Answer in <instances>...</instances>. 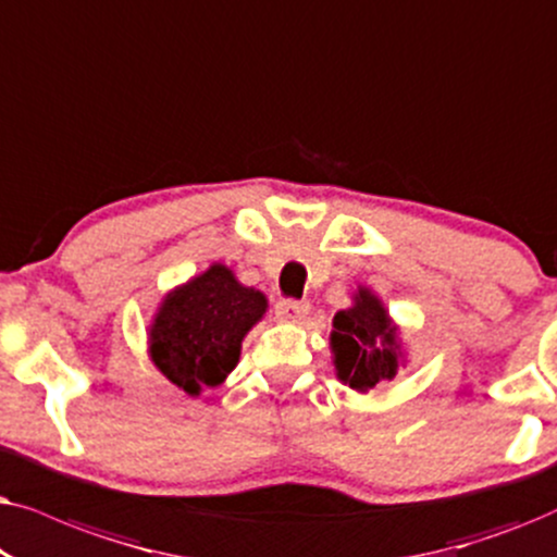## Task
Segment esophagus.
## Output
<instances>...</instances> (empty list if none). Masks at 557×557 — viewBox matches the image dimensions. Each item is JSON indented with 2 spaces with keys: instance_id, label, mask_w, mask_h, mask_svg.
Segmentation results:
<instances>
[{
  "instance_id": "esophagus-1",
  "label": "esophagus",
  "mask_w": 557,
  "mask_h": 557,
  "mask_svg": "<svg viewBox=\"0 0 557 557\" xmlns=\"http://www.w3.org/2000/svg\"><path fill=\"white\" fill-rule=\"evenodd\" d=\"M310 306L306 300H295V298H283L274 306V315L285 323H300L302 318L308 315Z\"/></svg>"
}]
</instances>
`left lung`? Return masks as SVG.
Segmentation results:
<instances>
[{
  "label": "left lung",
  "instance_id": "8db88e82",
  "mask_svg": "<svg viewBox=\"0 0 557 557\" xmlns=\"http://www.w3.org/2000/svg\"><path fill=\"white\" fill-rule=\"evenodd\" d=\"M331 348L338 380L356 392L372 389L397 374V329L367 287H359L351 308L333 315Z\"/></svg>",
  "mask_w": 557,
  "mask_h": 557
}]
</instances>
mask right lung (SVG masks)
<instances>
[{"mask_svg": "<svg viewBox=\"0 0 557 557\" xmlns=\"http://www.w3.org/2000/svg\"><path fill=\"white\" fill-rule=\"evenodd\" d=\"M267 310V298L213 264L162 300L150 329L154 367L188 395L216 387L236 367L242 338Z\"/></svg>", "mask_w": 557, "mask_h": 557, "instance_id": "1", "label": "right lung"}]
</instances>
